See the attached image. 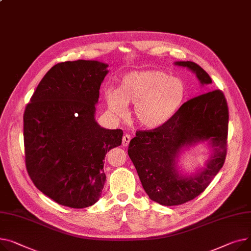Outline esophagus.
<instances>
[{"label": "esophagus", "mask_w": 251, "mask_h": 251, "mask_svg": "<svg viewBox=\"0 0 251 251\" xmlns=\"http://www.w3.org/2000/svg\"><path fill=\"white\" fill-rule=\"evenodd\" d=\"M130 140H131V136L128 135V134H125V135L123 136V138H122V145L125 146V147L128 146L129 143H130Z\"/></svg>", "instance_id": "34e87169"}]
</instances>
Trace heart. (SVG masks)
Returning <instances> with one entry per match:
<instances>
[{"instance_id":"obj_1","label":"heart","mask_w":251,"mask_h":251,"mask_svg":"<svg viewBox=\"0 0 251 251\" xmlns=\"http://www.w3.org/2000/svg\"><path fill=\"white\" fill-rule=\"evenodd\" d=\"M109 110L117 116L134 104L133 115L137 123L149 130L168 124L181 109L187 98V86L179 77L161 71H136L126 74L119 90L105 91Z\"/></svg>"}]
</instances>
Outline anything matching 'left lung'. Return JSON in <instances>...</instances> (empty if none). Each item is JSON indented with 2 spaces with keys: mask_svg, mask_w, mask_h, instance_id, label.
<instances>
[{
  "mask_svg": "<svg viewBox=\"0 0 251 251\" xmlns=\"http://www.w3.org/2000/svg\"><path fill=\"white\" fill-rule=\"evenodd\" d=\"M174 64L194 73L201 86L212 83L210 75L197 63ZM228 119L225 97L216 90L183 104L163 127L136 132L129 143L128 154L150 200L162 206H176L204 192L225 161ZM201 143L211 149L209 158L194 173H185L178 164L180 155Z\"/></svg>",
  "mask_w": 251,
  "mask_h": 251,
  "instance_id": "8db88e82",
  "label": "left lung"
}]
</instances>
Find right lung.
I'll list each match as a JSON object with an SVG mask.
<instances>
[{
  "instance_id": "add662e5",
  "label": "right lung",
  "mask_w": 251,
  "mask_h": 251,
  "mask_svg": "<svg viewBox=\"0 0 251 251\" xmlns=\"http://www.w3.org/2000/svg\"><path fill=\"white\" fill-rule=\"evenodd\" d=\"M109 64L65 61L43 76L24 113L27 172L35 187L59 205L87 208L99 201L104 159L123 131L96 121L100 87Z\"/></svg>"
}]
</instances>
